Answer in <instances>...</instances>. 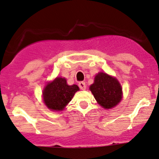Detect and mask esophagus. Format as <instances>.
<instances>
[{
    "instance_id": "1",
    "label": "esophagus",
    "mask_w": 159,
    "mask_h": 159,
    "mask_svg": "<svg viewBox=\"0 0 159 159\" xmlns=\"http://www.w3.org/2000/svg\"><path fill=\"white\" fill-rule=\"evenodd\" d=\"M79 87L80 89H81L82 90H85L86 88V83H84V82H80L79 83Z\"/></svg>"
}]
</instances>
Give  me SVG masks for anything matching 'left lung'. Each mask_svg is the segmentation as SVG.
<instances>
[{
  "label": "left lung",
  "mask_w": 159,
  "mask_h": 159,
  "mask_svg": "<svg viewBox=\"0 0 159 159\" xmlns=\"http://www.w3.org/2000/svg\"><path fill=\"white\" fill-rule=\"evenodd\" d=\"M90 90L98 103L105 108L116 106L122 98L120 83L115 78L105 73H99L95 76Z\"/></svg>",
  "instance_id": "obj_1"
}]
</instances>
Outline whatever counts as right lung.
<instances>
[{"label": "right lung", "instance_id": "add662e5", "mask_svg": "<svg viewBox=\"0 0 159 159\" xmlns=\"http://www.w3.org/2000/svg\"><path fill=\"white\" fill-rule=\"evenodd\" d=\"M79 89L76 85L68 86L64 78H56L46 85L43 91L44 102L49 109L62 111Z\"/></svg>", "mask_w": 159, "mask_h": 159}]
</instances>
